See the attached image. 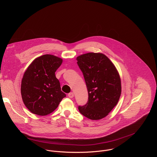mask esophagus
Listing matches in <instances>:
<instances>
[{"instance_id": "esophagus-1", "label": "esophagus", "mask_w": 157, "mask_h": 157, "mask_svg": "<svg viewBox=\"0 0 157 157\" xmlns=\"http://www.w3.org/2000/svg\"><path fill=\"white\" fill-rule=\"evenodd\" d=\"M68 96L70 98H73L74 97V94L73 93H70L68 94Z\"/></svg>"}]
</instances>
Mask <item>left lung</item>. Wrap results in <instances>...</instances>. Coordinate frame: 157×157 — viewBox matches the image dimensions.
<instances>
[{
  "instance_id": "left-lung-1",
  "label": "left lung",
  "mask_w": 157,
  "mask_h": 157,
  "mask_svg": "<svg viewBox=\"0 0 157 157\" xmlns=\"http://www.w3.org/2000/svg\"><path fill=\"white\" fill-rule=\"evenodd\" d=\"M88 92V101L78 109L84 116L99 120L117 105L121 94V81L114 64L104 54L88 53L77 57Z\"/></svg>"
}]
</instances>
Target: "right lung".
<instances>
[{"label":"right lung","mask_w":157,"mask_h":157,"mask_svg":"<svg viewBox=\"0 0 157 157\" xmlns=\"http://www.w3.org/2000/svg\"><path fill=\"white\" fill-rule=\"evenodd\" d=\"M63 59L52 55L35 59L25 71L21 84V94L33 114L46 116L53 112L66 94L61 91L55 72Z\"/></svg>","instance_id":"right-lung-1"}]
</instances>
